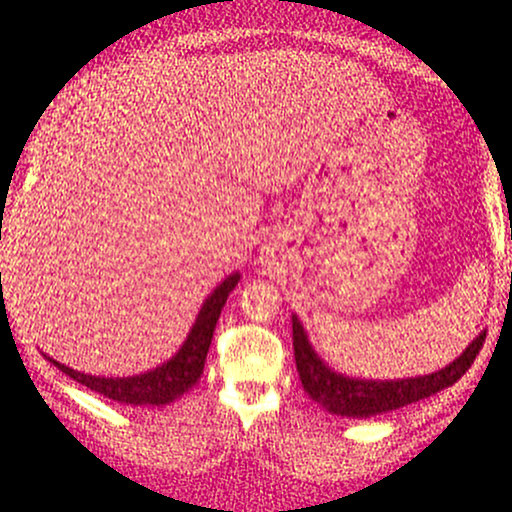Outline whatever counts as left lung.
<instances>
[{"label": "left lung", "instance_id": "8db88e82", "mask_svg": "<svg viewBox=\"0 0 512 512\" xmlns=\"http://www.w3.org/2000/svg\"><path fill=\"white\" fill-rule=\"evenodd\" d=\"M484 339L486 332L479 334L457 361H452L450 366L438 370V373L380 383V380L346 378V375H337L334 370L327 368L317 358L313 346L308 344V337H305L298 317H293V356H296L298 378H301L303 390L320 407L337 416H349V419H366V416L395 411L455 385L472 366L474 358L479 356Z\"/></svg>", "mask_w": 512, "mask_h": 512}]
</instances>
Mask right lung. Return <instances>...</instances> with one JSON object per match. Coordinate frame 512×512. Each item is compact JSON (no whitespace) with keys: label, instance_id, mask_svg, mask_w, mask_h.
<instances>
[{"label":"right lung","instance_id":"1","mask_svg":"<svg viewBox=\"0 0 512 512\" xmlns=\"http://www.w3.org/2000/svg\"><path fill=\"white\" fill-rule=\"evenodd\" d=\"M240 274H231L221 286H216V291L207 298V303L199 310L195 327L187 334V342L182 344V349L170 358L168 363L158 366L149 373L134 375V378H96V375L79 373V370L55 363L62 373H67L69 378L76 383L86 385L88 390L98 392V395L115 399L120 404H132V407H149V404H161L173 402L182 392L190 390L197 383L199 375L204 370V361H207V351L214 337L216 320H219L221 308L226 305L228 293L236 289Z\"/></svg>","mask_w":512,"mask_h":512}]
</instances>
